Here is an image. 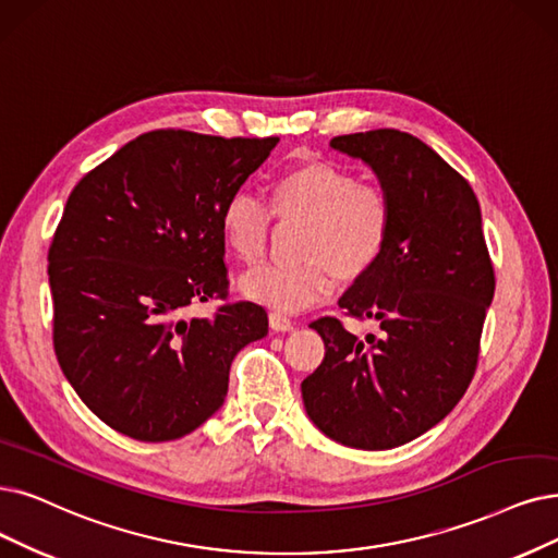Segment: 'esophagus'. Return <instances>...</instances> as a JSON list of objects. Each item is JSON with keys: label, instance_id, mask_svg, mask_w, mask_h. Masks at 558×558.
I'll list each match as a JSON object with an SVG mask.
<instances>
[{"label": "esophagus", "instance_id": "1", "mask_svg": "<svg viewBox=\"0 0 558 558\" xmlns=\"http://www.w3.org/2000/svg\"><path fill=\"white\" fill-rule=\"evenodd\" d=\"M293 320L288 318L286 314H281V311H272L270 314V327L275 329V331H288V329H293Z\"/></svg>", "mask_w": 558, "mask_h": 558}]
</instances>
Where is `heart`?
Instances as JSON below:
<instances>
[{"mask_svg":"<svg viewBox=\"0 0 558 558\" xmlns=\"http://www.w3.org/2000/svg\"><path fill=\"white\" fill-rule=\"evenodd\" d=\"M275 217L302 221V263H267L242 277V293L279 311H302L337 291L339 272L362 277L383 258L396 219L389 190L339 165L314 160L286 169L270 187V206L235 192L219 213L229 252L244 265L263 258Z\"/></svg>","mask_w":558,"mask_h":558,"instance_id":"obj_1","label":"heart"}]
</instances>
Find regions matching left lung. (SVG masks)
Listing matches in <instances>:
<instances>
[{"label":"left lung","mask_w":558,"mask_h":558,"mask_svg":"<svg viewBox=\"0 0 558 558\" xmlns=\"http://www.w3.org/2000/svg\"><path fill=\"white\" fill-rule=\"evenodd\" d=\"M329 144L371 165L396 219L383 258L339 300L345 316L380 325V337L356 339L333 316L311 323L325 360L302 398L333 441L383 451L430 430L470 387L495 270L472 185L430 146L393 128Z\"/></svg>","instance_id":"left-lung-1"}]
</instances>
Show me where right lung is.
<instances>
[{
    "mask_svg": "<svg viewBox=\"0 0 558 558\" xmlns=\"http://www.w3.org/2000/svg\"><path fill=\"white\" fill-rule=\"evenodd\" d=\"M279 137L153 130L88 171L48 252L52 341L65 380L109 428L140 441L196 430L229 391L233 356L267 333L229 300L219 213ZM225 299L213 319L190 303Z\"/></svg>",
    "mask_w": 558,
    "mask_h": 558,
    "instance_id": "add662e5",
    "label": "right lung"
}]
</instances>
